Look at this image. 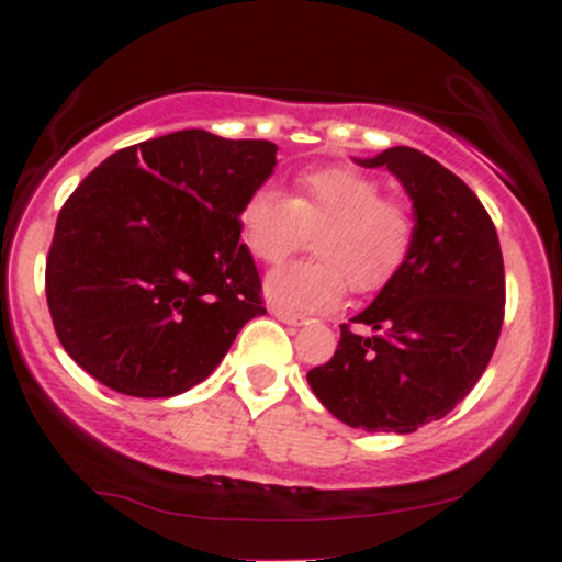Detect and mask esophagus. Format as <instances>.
<instances>
[{
  "label": "esophagus",
  "instance_id": "34e87169",
  "mask_svg": "<svg viewBox=\"0 0 562 562\" xmlns=\"http://www.w3.org/2000/svg\"><path fill=\"white\" fill-rule=\"evenodd\" d=\"M272 314L280 322H285V325H290V327H301V325H306V319L303 317H295V314H288V312H280V308H272Z\"/></svg>",
  "mask_w": 562,
  "mask_h": 562
}]
</instances>
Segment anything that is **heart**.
Returning <instances> with one entry per match:
<instances>
[{
  "instance_id": "heart-1",
  "label": "heart",
  "mask_w": 562,
  "mask_h": 562,
  "mask_svg": "<svg viewBox=\"0 0 562 562\" xmlns=\"http://www.w3.org/2000/svg\"><path fill=\"white\" fill-rule=\"evenodd\" d=\"M240 237L261 263L285 261L306 237L317 259L274 269L263 282L269 303L288 314L330 312L346 290L375 293L402 272L415 245V218L383 198L378 179L330 166L295 179L293 195L261 184L245 198Z\"/></svg>"
}]
</instances>
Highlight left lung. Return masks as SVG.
Returning a JSON list of instances; mask_svg holds the SVG:
<instances>
[{"mask_svg":"<svg viewBox=\"0 0 562 562\" xmlns=\"http://www.w3.org/2000/svg\"><path fill=\"white\" fill-rule=\"evenodd\" d=\"M385 166L412 200L415 245L378 299L340 325L327 364L306 372L314 396L351 428L412 434L441 420L473 391L505 317V263L494 222L475 192L415 147L353 158Z\"/></svg>","mask_w":562,"mask_h":562,"instance_id":"8db88e82","label":"left lung"}]
</instances>
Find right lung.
Returning a JSON list of instances; mask_svg holds the SVG:
<instances>
[{
	"mask_svg": "<svg viewBox=\"0 0 562 562\" xmlns=\"http://www.w3.org/2000/svg\"><path fill=\"white\" fill-rule=\"evenodd\" d=\"M274 166V142L203 128L102 160L63 205L47 256L68 357L137 398L203 383L245 322L267 314L237 216Z\"/></svg>",
	"mask_w": 562,
	"mask_h": 562,
	"instance_id": "right-lung-1",
	"label": "right lung"
}]
</instances>
